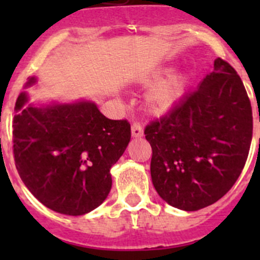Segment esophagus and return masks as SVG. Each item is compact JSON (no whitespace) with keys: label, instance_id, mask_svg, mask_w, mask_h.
I'll list each match as a JSON object with an SVG mask.
<instances>
[{"label":"esophagus","instance_id":"obj_1","mask_svg":"<svg viewBox=\"0 0 260 260\" xmlns=\"http://www.w3.org/2000/svg\"><path fill=\"white\" fill-rule=\"evenodd\" d=\"M131 129H132V137L133 138H141L143 136V128L140 123H133Z\"/></svg>","mask_w":260,"mask_h":260}]
</instances>
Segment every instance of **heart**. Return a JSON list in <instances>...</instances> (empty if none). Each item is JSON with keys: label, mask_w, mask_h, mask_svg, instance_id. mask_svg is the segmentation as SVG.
Returning <instances> with one entry per match:
<instances>
[{"label": "heart", "mask_w": 260, "mask_h": 260, "mask_svg": "<svg viewBox=\"0 0 260 260\" xmlns=\"http://www.w3.org/2000/svg\"><path fill=\"white\" fill-rule=\"evenodd\" d=\"M172 72V65H162L142 79L143 85L152 86L146 95V108L154 117L170 113L187 90V73Z\"/></svg>", "instance_id": "heart-1"}]
</instances>
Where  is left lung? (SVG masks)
I'll list each match as a JSON object with an SVG mask.
<instances>
[{"instance_id": "left-lung-1", "label": "left lung", "mask_w": 260, "mask_h": 260, "mask_svg": "<svg viewBox=\"0 0 260 260\" xmlns=\"http://www.w3.org/2000/svg\"><path fill=\"white\" fill-rule=\"evenodd\" d=\"M145 135L152 182L167 204L196 211L216 203L242 174L253 136L250 101L234 68L215 59L198 90Z\"/></svg>"}]
</instances>
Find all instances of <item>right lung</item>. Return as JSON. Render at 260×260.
<instances>
[{
    "label": "right lung",
    "instance_id": "right-lung-1",
    "mask_svg": "<svg viewBox=\"0 0 260 260\" xmlns=\"http://www.w3.org/2000/svg\"><path fill=\"white\" fill-rule=\"evenodd\" d=\"M28 78L25 88L34 85ZM16 101L14 156L21 180L41 204L64 215L98 208L112 188L111 167L131 141L125 119H108L90 101L27 104Z\"/></svg>",
    "mask_w": 260,
    "mask_h": 260
}]
</instances>
